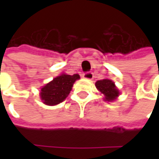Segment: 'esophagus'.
Here are the masks:
<instances>
[{
    "instance_id": "1",
    "label": "esophagus",
    "mask_w": 159,
    "mask_h": 159,
    "mask_svg": "<svg viewBox=\"0 0 159 159\" xmlns=\"http://www.w3.org/2000/svg\"><path fill=\"white\" fill-rule=\"evenodd\" d=\"M83 78L86 79V80H93V78H94V74H93V72H91V71H88V72H85V73L83 74Z\"/></svg>"
}]
</instances>
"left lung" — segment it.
I'll return each mask as SVG.
<instances>
[{"mask_svg": "<svg viewBox=\"0 0 159 159\" xmlns=\"http://www.w3.org/2000/svg\"><path fill=\"white\" fill-rule=\"evenodd\" d=\"M95 87L102 94L104 95V101H114L119 95V90L115 86V83L111 80L104 79L98 80L95 82Z\"/></svg>", "mask_w": 159, "mask_h": 159, "instance_id": "1", "label": "left lung"}]
</instances>
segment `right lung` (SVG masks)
<instances>
[{
  "instance_id": "add662e5",
  "label": "right lung",
  "mask_w": 159,
  "mask_h": 159,
  "mask_svg": "<svg viewBox=\"0 0 159 159\" xmlns=\"http://www.w3.org/2000/svg\"><path fill=\"white\" fill-rule=\"evenodd\" d=\"M79 79V74L68 75L63 73L60 76L56 77L52 81L41 88L40 99L43 103L51 106L62 102L70 94L73 84Z\"/></svg>"
}]
</instances>
